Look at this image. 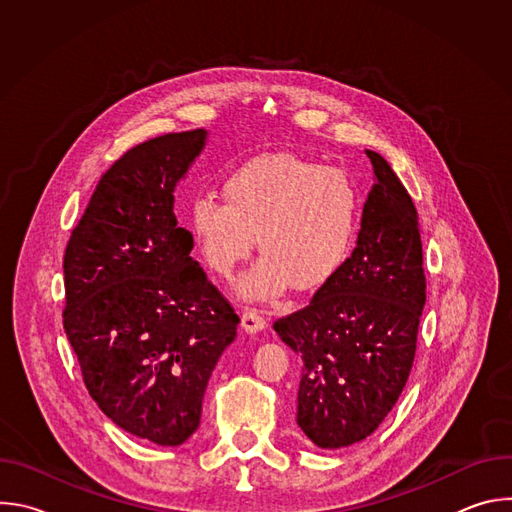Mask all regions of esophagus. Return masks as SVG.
<instances>
[{
	"label": "esophagus",
	"instance_id": "obj_1",
	"mask_svg": "<svg viewBox=\"0 0 512 512\" xmlns=\"http://www.w3.org/2000/svg\"><path fill=\"white\" fill-rule=\"evenodd\" d=\"M241 326H243L245 332L257 334V332H261V330L267 326V320H265V316H263L259 310L247 308V310L243 312V316H241Z\"/></svg>",
	"mask_w": 512,
	"mask_h": 512
}]
</instances>
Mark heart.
I'll use <instances>...</instances> for the list:
<instances>
[{
  "instance_id": "heart-1",
  "label": "heart",
  "mask_w": 512,
  "mask_h": 512,
  "mask_svg": "<svg viewBox=\"0 0 512 512\" xmlns=\"http://www.w3.org/2000/svg\"><path fill=\"white\" fill-rule=\"evenodd\" d=\"M223 190L227 202L194 200L190 231L208 267L223 277L259 243L263 257L239 285L245 300H275L289 283L314 291L344 267L356 245L362 200L342 170L273 154L237 168Z\"/></svg>"
}]
</instances>
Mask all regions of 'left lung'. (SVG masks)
I'll list each match as a JSON object with an SVG mask.
<instances>
[{
  "label": "left lung",
  "instance_id": "left-lung-1",
  "mask_svg": "<svg viewBox=\"0 0 512 512\" xmlns=\"http://www.w3.org/2000/svg\"><path fill=\"white\" fill-rule=\"evenodd\" d=\"M367 156L375 184L352 255L306 308L273 324L302 358L296 421L324 450L362 442L393 409L425 306L417 210L387 160Z\"/></svg>",
  "mask_w": 512,
  "mask_h": 512
}]
</instances>
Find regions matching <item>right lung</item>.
Here are the masks:
<instances>
[{"instance_id": "obj_1", "label": "right lung", "mask_w": 512, "mask_h": 512, "mask_svg": "<svg viewBox=\"0 0 512 512\" xmlns=\"http://www.w3.org/2000/svg\"><path fill=\"white\" fill-rule=\"evenodd\" d=\"M206 129L166 133L123 154L99 180L64 253V332L89 395L127 433L180 446L241 322L194 261L174 190Z\"/></svg>"}]
</instances>
